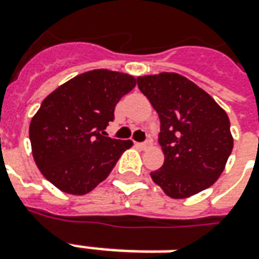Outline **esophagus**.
Returning <instances> with one entry per match:
<instances>
[{
    "mask_svg": "<svg viewBox=\"0 0 259 259\" xmlns=\"http://www.w3.org/2000/svg\"><path fill=\"white\" fill-rule=\"evenodd\" d=\"M152 146V140H146L143 143H140V147L142 149H147V147H150Z\"/></svg>",
    "mask_w": 259,
    "mask_h": 259,
    "instance_id": "1",
    "label": "esophagus"
}]
</instances>
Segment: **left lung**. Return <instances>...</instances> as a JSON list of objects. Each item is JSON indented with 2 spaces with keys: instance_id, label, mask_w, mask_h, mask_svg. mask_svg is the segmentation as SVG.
Masks as SVG:
<instances>
[{
  "instance_id": "8db88e82",
  "label": "left lung",
  "mask_w": 259,
  "mask_h": 259,
  "mask_svg": "<svg viewBox=\"0 0 259 259\" xmlns=\"http://www.w3.org/2000/svg\"><path fill=\"white\" fill-rule=\"evenodd\" d=\"M160 117L164 163L152 180L174 200L212 186L224 171L234 139L226 110L194 82L176 72L137 78Z\"/></svg>"
}]
</instances>
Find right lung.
Segmentation results:
<instances>
[{
  "mask_svg": "<svg viewBox=\"0 0 259 259\" xmlns=\"http://www.w3.org/2000/svg\"><path fill=\"white\" fill-rule=\"evenodd\" d=\"M136 78L95 69L65 82L44 99L29 124L32 156L42 176L73 196L91 193L106 179L132 140L107 137L117 102Z\"/></svg>",
  "mask_w": 259,
  "mask_h": 259,
  "instance_id": "add662e5",
  "label": "right lung"
}]
</instances>
